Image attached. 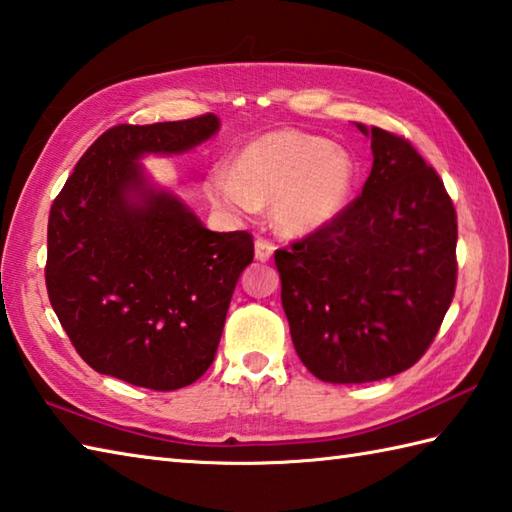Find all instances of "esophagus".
<instances>
[{
  "label": "esophagus",
  "mask_w": 512,
  "mask_h": 512,
  "mask_svg": "<svg viewBox=\"0 0 512 512\" xmlns=\"http://www.w3.org/2000/svg\"><path fill=\"white\" fill-rule=\"evenodd\" d=\"M273 253H275V244H270L268 239H262V237L255 239V259H257V262H268V259L273 257Z\"/></svg>",
  "instance_id": "34e87169"
}]
</instances>
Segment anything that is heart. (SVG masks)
I'll return each instance as SVG.
<instances>
[{"mask_svg":"<svg viewBox=\"0 0 512 512\" xmlns=\"http://www.w3.org/2000/svg\"><path fill=\"white\" fill-rule=\"evenodd\" d=\"M357 166L344 146L295 128L268 130L239 150L235 164L206 175V195L233 217L270 204L286 235H310L333 224L350 204Z\"/></svg>","mask_w":512,"mask_h":512,"instance_id":"heart-1","label":"heart"}]
</instances>
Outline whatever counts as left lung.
<instances>
[{
    "label": "left lung",
    "instance_id": "left-lung-1",
    "mask_svg": "<svg viewBox=\"0 0 512 512\" xmlns=\"http://www.w3.org/2000/svg\"><path fill=\"white\" fill-rule=\"evenodd\" d=\"M373 168L333 224L275 253L299 359L330 384L413 366L433 342L457 282V215L444 182L404 137L355 124Z\"/></svg>",
    "mask_w": 512,
    "mask_h": 512
}]
</instances>
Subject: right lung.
Listing matches in <instances>:
<instances>
[{
	"label": "right lung",
	"instance_id": "add662e5",
	"mask_svg": "<svg viewBox=\"0 0 512 512\" xmlns=\"http://www.w3.org/2000/svg\"><path fill=\"white\" fill-rule=\"evenodd\" d=\"M219 126L208 113L110 128L50 208V306L97 373L175 390L213 364L237 279L253 262V237L208 230L142 159L188 153Z\"/></svg>",
	"mask_w": 512,
	"mask_h": 512
}]
</instances>
